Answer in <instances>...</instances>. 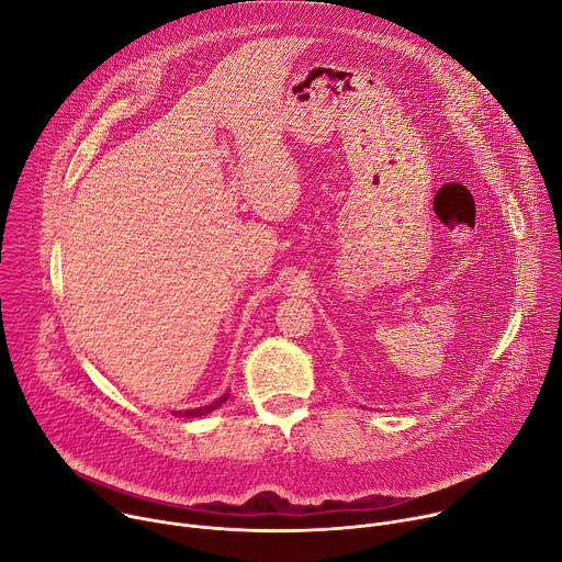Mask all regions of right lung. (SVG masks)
<instances>
[{"instance_id":"right-lung-1","label":"right lung","mask_w":562,"mask_h":562,"mask_svg":"<svg viewBox=\"0 0 562 562\" xmlns=\"http://www.w3.org/2000/svg\"><path fill=\"white\" fill-rule=\"evenodd\" d=\"M231 398V394L226 392L223 396H218V398H214L210 405H203V407H194V409H179V412H172L175 416H188V418H196V416H205V414H210L212 409H216L218 405H223Z\"/></svg>"}]
</instances>
